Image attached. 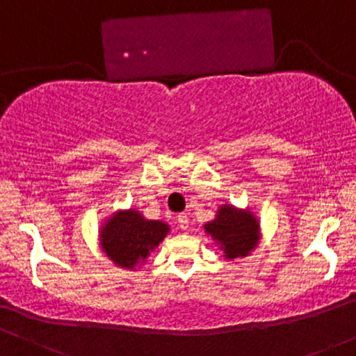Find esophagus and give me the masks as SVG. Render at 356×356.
<instances>
[{
  "instance_id": "1",
  "label": "esophagus",
  "mask_w": 356,
  "mask_h": 356,
  "mask_svg": "<svg viewBox=\"0 0 356 356\" xmlns=\"http://www.w3.org/2000/svg\"><path fill=\"white\" fill-rule=\"evenodd\" d=\"M177 222H179V226H181V229H187V227H189V216L179 214L177 216Z\"/></svg>"
}]
</instances>
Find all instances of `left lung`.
Instances as JSON below:
<instances>
[{
  "instance_id": "obj_1",
  "label": "left lung",
  "mask_w": 356,
  "mask_h": 356,
  "mask_svg": "<svg viewBox=\"0 0 356 356\" xmlns=\"http://www.w3.org/2000/svg\"><path fill=\"white\" fill-rule=\"evenodd\" d=\"M204 229L219 244L226 259L248 256L259 241V222L249 209H236L224 204L216 219L204 224Z\"/></svg>"
}]
</instances>
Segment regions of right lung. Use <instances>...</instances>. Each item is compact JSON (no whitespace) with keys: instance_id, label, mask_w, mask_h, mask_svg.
Masks as SVG:
<instances>
[{"instance_id":"add662e5","label":"right lung","mask_w":356,"mask_h":356,"mask_svg":"<svg viewBox=\"0 0 356 356\" xmlns=\"http://www.w3.org/2000/svg\"><path fill=\"white\" fill-rule=\"evenodd\" d=\"M170 227L162 220H149L136 209L113 212L102 224L100 246L117 266L136 269L164 241Z\"/></svg>"}]
</instances>
